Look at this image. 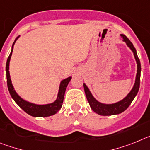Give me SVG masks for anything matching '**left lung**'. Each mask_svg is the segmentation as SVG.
I'll list each match as a JSON object with an SVG mask.
<instances>
[{
	"mask_svg": "<svg viewBox=\"0 0 150 150\" xmlns=\"http://www.w3.org/2000/svg\"><path fill=\"white\" fill-rule=\"evenodd\" d=\"M123 38V41L127 44V45L131 49V50L134 53L135 59L137 63V71L136 80H135V84L134 85V88L131 91L127 97L124 98L123 100L119 101L118 103L113 104H103L101 103L98 102L97 100L94 99V97L92 96L91 93L90 92L88 88L86 86V84H84V89L85 92L86 97L88 99V101L90 104V106L93 111L95 112L97 114L100 115H117L119 113L123 112L125 110L128 108V106L131 105L132 101L134 100L136 95L137 94L139 88H140V71H141V66H140V59L138 58L137 54L136 49L134 46L133 45L132 43L131 42L129 39L127 38L125 35H121Z\"/></svg>",
	"mask_w": 150,
	"mask_h": 150,
	"instance_id": "1",
	"label": "left lung"
}]
</instances>
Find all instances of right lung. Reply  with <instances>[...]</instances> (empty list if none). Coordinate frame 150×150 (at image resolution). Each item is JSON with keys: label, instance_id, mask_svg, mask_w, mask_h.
<instances>
[{"label": "right lung", "instance_id": "1", "mask_svg": "<svg viewBox=\"0 0 150 150\" xmlns=\"http://www.w3.org/2000/svg\"><path fill=\"white\" fill-rule=\"evenodd\" d=\"M17 38L18 37L16 38L15 41L13 44L11 53H10V56L8 57V59L6 60V83H7L9 92H10V95H11L12 98L14 100V101L17 103L18 106L23 109V110H24L25 112L30 115H32V116L34 117H47L50 116V115H53L56 114L61 109V107H62L66 87H67L68 84L71 81V77H69V78H67V79H64V80H62L61 81L59 89V93H58V96H57V99L56 100L55 102H53V103L47 104V105H36V104L31 103H28L27 101H25L24 100H23L17 93H16L15 90H14L13 87L12 83H11L10 71H9V64H10V57H11V55H12L13 45L15 44L16 41L17 40Z\"/></svg>", "mask_w": 150, "mask_h": 150}]
</instances>
